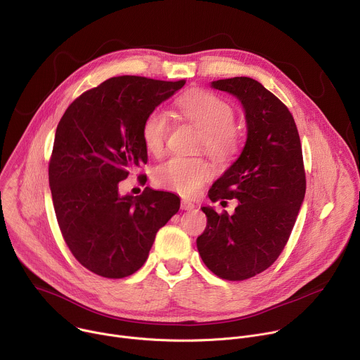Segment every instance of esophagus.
<instances>
[{"label":"esophagus","mask_w":360,"mask_h":360,"mask_svg":"<svg viewBox=\"0 0 360 360\" xmlns=\"http://www.w3.org/2000/svg\"><path fill=\"white\" fill-rule=\"evenodd\" d=\"M181 208H182L184 211H192V210L195 208V205H193L192 202H189V201H182Z\"/></svg>","instance_id":"1"}]
</instances>
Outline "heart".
Here are the masks:
<instances>
[{
	"instance_id": "heart-1",
	"label": "heart",
	"mask_w": 360,
	"mask_h": 360,
	"mask_svg": "<svg viewBox=\"0 0 360 360\" xmlns=\"http://www.w3.org/2000/svg\"><path fill=\"white\" fill-rule=\"evenodd\" d=\"M176 106L182 116L202 132L200 148L217 160L231 159L240 146V132L234 126V108L218 94L195 90L181 96ZM169 134V116L152 109L142 123V141L150 153L162 152ZM212 176V167L202 158L174 156L153 171V182L182 197H193Z\"/></svg>"
}]
</instances>
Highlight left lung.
Returning a JSON list of instances; mask_svg holds the SVG:
<instances>
[{
  "instance_id": "1",
  "label": "left lung",
  "mask_w": 360,
  "mask_h": 360,
  "mask_svg": "<svg viewBox=\"0 0 360 360\" xmlns=\"http://www.w3.org/2000/svg\"><path fill=\"white\" fill-rule=\"evenodd\" d=\"M211 86L241 102L247 141L208 191L212 202L237 198L236 212L202 207L207 228L197 247L215 276L241 281L267 270L290 238L306 193L302 143L287 106L257 80L231 77Z\"/></svg>"
}]
</instances>
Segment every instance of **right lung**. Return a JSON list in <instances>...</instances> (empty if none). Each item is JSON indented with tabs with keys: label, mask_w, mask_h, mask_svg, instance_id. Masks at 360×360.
Listing matches in <instances>:
<instances>
[{
	"label": "right lung",
	"mask_w": 360,
	"mask_h": 360,
	"mask_svg": "<svg viewBox=\"0 0 360 360\" xmlns=\"http://www.w3.org/2000/svg\"><path fill=\"white\" fill-rule=\"evenodd\" d=\"M184 84L112 77L80 94L57 124L49 163L57 222L75 258L97 276L136 273L159 228L179 210L172 192L146 186L139 197H122L119 182L148 162L146 115Z\"/></svg>",
	"instance_id": "right-lung-1"
}]
</instances>
